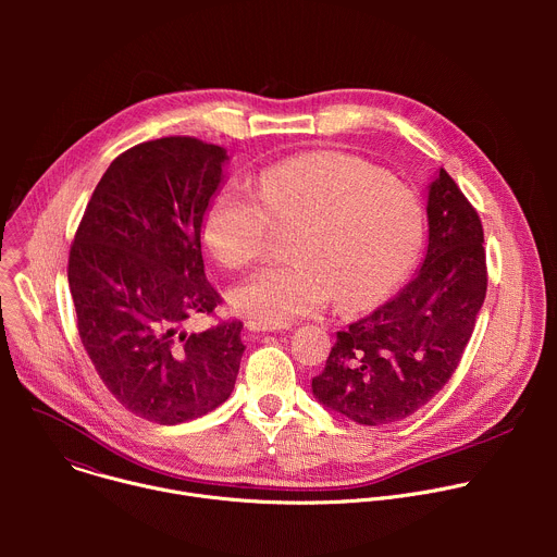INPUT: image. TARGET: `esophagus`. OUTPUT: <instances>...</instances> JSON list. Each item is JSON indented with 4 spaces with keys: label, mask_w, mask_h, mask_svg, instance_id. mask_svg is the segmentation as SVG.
<instances>
[{
    "label": "esophagus",
    "mask_w": 557,
    "mask_h": 557,
    "mask_svg": "<svg viewBox=\"0 0 557 557\" xmlns=\"http://www.w3.org/2000/svg\"><path fill=\"white\" fill-rule=\"evenodd\" d=\"M245 329L249 333H277V331H284V326H267V324H258V322H247Z\"/></svg>",
    "instance_id": "esophagus-1"
}]
</instances>
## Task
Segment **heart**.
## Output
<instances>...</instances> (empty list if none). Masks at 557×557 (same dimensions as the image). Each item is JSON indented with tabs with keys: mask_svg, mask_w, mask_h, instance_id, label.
Here are the masks:
<instances>
[{
	"mask_svg": "<svg viewBox=\"0 0 557 557\" xmlns=\"http://www.w3.org/2000/svg\"><path fill=\"white\" fill-rule=\"evenodd\" d=\"M251 191L226 187L202 218V243L226 269L262 258L277 226L299 224L293 264L267 267L228 293L233 312L284 326L326 306L381 304L417 262L423 209L417 194L379 168L342 151L299 153L262 170Z\"/></svg>",
	"mask_w": 557,
	"mask_h": 557,
	"instance_id": "1",
	"label": "heart"
}]
</instances>
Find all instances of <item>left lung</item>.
I'll use <instances>...</instances> for the list:
<instances>
[{"mask_svg": "<svg viewBox=\"0 0 557 557\" xmlns=\"http://www.w3.org/2000/svg\"><path fill=\"white\" fill-rule=\"evenodd\" d=\"M483 224L445 170L428 185V249L417 275L337 333L312 394L359 425L423 408L449 381L487 293Z\"/></svg>", "mask_w": 557, "mask_h": 557, "instance_id": "obj_1", "label": "left lung"}]
</instances>
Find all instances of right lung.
<instances>
[{"instance_id": "right-lung-1", "label": "right lung", "mask_w": 557, "mask_h": 557, "mask_svg": "<svg viewBox=\"0 0 557 557\" xmlns=\"http://www.w3.org/2000/svg\"><path fill=\"white\" fill-rule=\"evenodd\" d=\"M226 163L224 147L189 136L127 149L99 181L70 249L86 352L125 410L161 425L224 404L245 352L243 322L185 329L220 304L200 233Z\"/></svg>"}]
</instances>
